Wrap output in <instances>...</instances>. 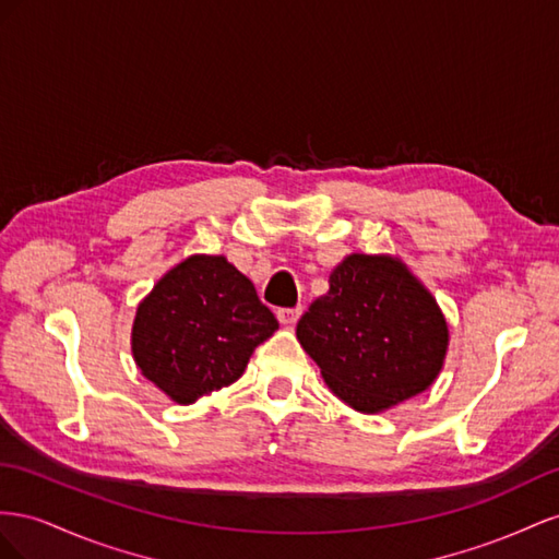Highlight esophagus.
I'll list each match as a JSON object with an SVG mask.
<instances>
[{"label": "esophagus", "instance_id": "esophagus-1", "mask_svg": "<svg viewBox=\"0 0 559 559\" xmlns=\"http://www.w3.org/2000/svg\"><path fill=\"white\" fill-rule=\"evenodd\" d=\"M276 316H278V321H281L283 325L293 328V325L299 321V316H301V307H295V309H278V311H276Z\"/></svg>", "mask_w": 559, "mask_h": 559}]
</instances>
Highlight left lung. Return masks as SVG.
I'll return each instance as SVG.
<instances>
[{
	"mask_svg": "<svg viewBox=\"0 0 559 559\" xmlns=\"http://www.w3.org/2000/svg\"><path fill=\"white\" fill-rule=\"evenodd\" d=\"M297 340L344 403L381 412L433 384L448 323L405 264L350 254L299 318Z\"/></svg>",
	"mask_w": 559,
	"mask_h": 559,
	"instance_id": "8db88e82",
	"label": "left lung"
}]
</instances>
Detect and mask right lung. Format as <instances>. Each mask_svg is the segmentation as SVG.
<instances>
[{
    "label": "right lung",
    "mask_w": 559,
    "mask_h": 559,
    "mask_svg": "<svg viewBox=\"0 0 559 559\" xmlns=\"http://www.w3.org/2000/svg\"><path fill=\"white\" fill-rule=\"evenodd\" d=\"M276 330V316L241 271L219 254H194L138 307L133 358L175 403L189 405L241 377Z\"/></svg>",
    "instance_id": "right-lung-1"
}]
</instances>
